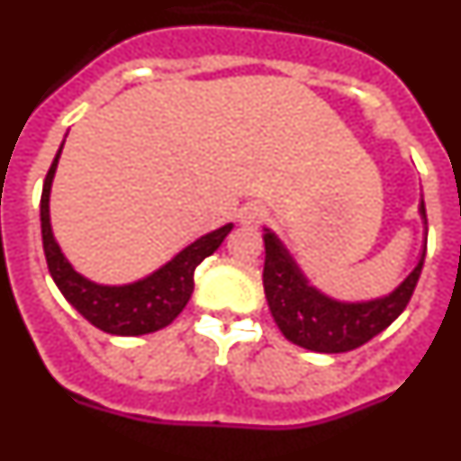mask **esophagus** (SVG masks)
I'll return each mask as SVG.
<instances>
[{
    "mask_svg": "<svg viewBox=\"0 0 461 461\" xmlns=\"http://www.w3.org/2000/svg\"><path fill=\"white\" fill-rule=\"evenodd\" d=\"M266 217H267L266 207L251 203V205H247L242 212H240V223H242V226L256 228V226H260V223L266 221Z\"/></svg>",
    "mask_w": 461,
    "mask_h": 461,
    "instance_id": "obj_1",
    "label": "esophagus"
}]
</instances>
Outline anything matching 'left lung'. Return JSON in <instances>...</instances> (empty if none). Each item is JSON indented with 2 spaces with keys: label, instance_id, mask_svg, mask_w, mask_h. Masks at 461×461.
I'll use <instances>...</instances> for the list:
<instances>
[{
  "label": "left lung",
  "instance_id": "8db88e82",
  "mask_svg": "<svg viewBox=\"0 0 461 461\" xmlns=\"http://www.w3.org/2000/svg\"><path fill=\"white\" fill-rule=\"evenodd\" d=\"M418 214L427 230L425 201L418 205ZM263 230V288L272 319L288 341L316 353L353 351L383 332L406 309L425 263L427 238L422 240V251L415 267L393 291L369 300H337L313 286L275 230Z\"/></svg>",
  "mask_w": 461,
  "mask_h": 461
}]
</instances>
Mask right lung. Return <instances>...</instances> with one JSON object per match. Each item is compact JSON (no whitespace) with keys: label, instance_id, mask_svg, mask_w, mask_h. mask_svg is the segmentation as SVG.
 Returning a JSON list of instances; mask_svg holds the SVG:
<instances>
[{"label":"right lung","instance_id":"add662e5","mask_svg":"<svg viewBox=\"0 0 461 461\" xmlns=\"http://www.w3.org/2000/svg\"><path fill=\"white\" fill-rule=\"evenodd\" d=\"M64 142L57 149L41 194V235L52 281L80 316L108 335L138 337L166 328L189 303L195 267L219 249V244L233 230V223H223L221 228L195 238L164 266L131 284H99L87 279L71 266L52 233L50 191Z\"/></svg>","mask_w":461,"mask_h":461}]
</instances>
